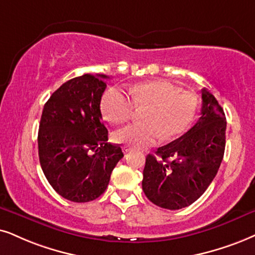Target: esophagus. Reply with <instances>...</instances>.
<instances>
[{
	"mask_svg": "<svg viewBox=\"0 0 255 255\" xmlns=\"http://www.w3.org/2000/svg\"><path fill=\"white\" fill-rule=\"evenodd\" d=\"M124 151H125V153H126V154H127V153H128V151H130V148H129V147H127V146H126V147H124Z\"/></svg>",
	"mask_w": 255,
	"mask_h": 255,
	"instance_id": "34e87169",
	"label": "esophagus"
}]
</instances>
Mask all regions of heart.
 Returning a JSON list of instances; mask_svg holds the SVG:
<instances>
[{
    "label": "heart",
    "instance_id": "obj_1",
    "mask_svg": "<svg viewBox=\"0 0 255 255\" xmlns=\"http://www.w3.org/2000/svg\"><path fill=\"white\" fill-rule=\"evenodd\" d=\"M129 95L118 87L107 89L101 99V113L113 125L128 121L135 108L143 109V124L126 126L113 138L117 143L142 148L162 137L172 140L188 129L196 113V99L167 81H149L133 86Z\"/></svg>",
    "mask_w": 255,
    "mask_h": 255
}]
</instances>
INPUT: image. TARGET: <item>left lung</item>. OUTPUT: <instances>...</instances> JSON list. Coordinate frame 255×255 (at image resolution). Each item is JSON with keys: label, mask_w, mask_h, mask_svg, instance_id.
<instances>
[{"label": "left lung", "mask_w": 255, "mask_h": 255, "mask_svg": "<svg viewBox=\"0 0 255 255\" xmlns=\"http://www.w3.org/2000/svg\"><path fill=\"white\" fill-rule=\"evenodd\" d=\"M201 117L193 127L156 156L148 154L142 189L161 208L181 209L204 194L217 175L226 144V117L214 95L201 89Z\"/></svg>", "instance_id": "8db88e82"}]
</instances>
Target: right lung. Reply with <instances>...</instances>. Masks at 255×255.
Wrapping results in <instances>:
<instances>
[{
    "instance_id": "1",
    "label": "right lung",
    "mask_w": 255,
    "mask_h": 255,
    "mask_svg": "<svg viewBox=\"0 0 255 255\" xmlns=\"http://www.w3.org/2000/svg\"><path fill=\"white\" fill-rule=\"evenodd\" d=\"M106 75H85L64 82L42 112L38 157L55 191L74 202H88L107 188L111 174L124 157L119 144L108 143L100 102Z\"/></svg>"
}]
</instances>
